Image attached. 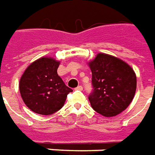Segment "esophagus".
<instances>
[{
	"instance_id": "esophagus-1",
	"label": "esophagus",
	"mask_w": 155,
	"mask_h": 155,
	"mask_svg": "<svg viewBox=\"0 0 155 155\" xmlns=\"http://www.w3.org/2000/svg\"><path fill=\"white\" fill-rule=\"evenodd\" d=\"M76 89H77V90H79V91H82V90H83V87H82V86L77 87H76Z\"/></svg>"
}]
</instances>
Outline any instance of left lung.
<instances>
[{"label":"left lung","instance_id":"left-lung-1","mask_svg":"<svg viewBox=\"0 0 155 155\" xmlns=\"http://www.w3.org/2000/svg\"><path fill=\"white\" fill-rule=\"evenodd\" d=\"M93 92L91 106L104 117H114L124 111L134 99L137 78L134 69L120 58L98 53L88 62Z\"/></svg>","mask_w":155,"mask_h":155}]
</instances>
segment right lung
I'll return each instance as SVG.
<instances>
[{
  "instance_id": "right-lung-1",
  "label": "right lung",
  "mask_w": 155,
  "mask_h": 155,
  "mask_svg": "<svg viewBox=\"0 0 155 155\" xmlns=\"http://www.w3.org/2000/svg\"><path fill=\"white\" fill-rule=\"evenodd\" d=\"M60 62L51 57H42L31 62L24 71L19 82L23 102L31 110L50 115L60 110L67 96L72 92L58 76Z\"/></svg>"
}]
</instances>
